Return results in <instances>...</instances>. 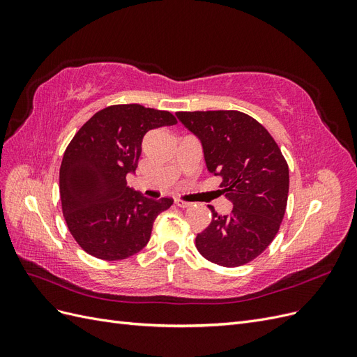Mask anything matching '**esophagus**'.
<instances>
[{
	"instance_id": "esophagus-1",
	"label": "esophagus",
	"mask_w": 357,
	"mask_h": 357,
	"mask_svg": "<svg viewBox=\"0 0 357 357\" xmlns=\"http://www.w3.org/2000/svg\"><path fill=\"white\" fill-rule=\"evenodd\" d=\"M176 205H177V207H180V208H188V207H190V202L176 199Z\"/></svg>"
}]
</instances>
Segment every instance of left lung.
Wrapping results in <instances>:
<instances>
[{"instance_id":"8db88e82","label":"left lung","mask_w":357,"mask_h":357,"mask_svg":"<svg viewBox=\"0 0 357 357\" xmlns=\"http://www.w3.org/2000/svg\"><path fill=\"white\" fill-rule=\"evenodd\" d=\"M178 121L199 138L210 174L220 176L234 208L197 235L198 252L220 266H241L273 243L284 218L289 167L266 129L235 110L178 112Z\"/></svg>"}]
</instances>
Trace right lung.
<instances>
[{"label":"right lung","instance_id":"right-lung-1","mask_svg":"<svg viewBox=\"0 0 357 357\" xmlns=\"http://www.w3.org/2000/svg\"><path fill=\"white\" fill-rule=\"evenodd\" d=\"M176 123L169 112L119 104L95 113L74 135L62 158L59 193L63 219L86 253L122 261L146 247L155 219L174 201L143 197L126 186V176L137 169L150 129Z\"/></svg>","mask_w":357,"mask_h":357}]
</instances>
